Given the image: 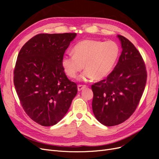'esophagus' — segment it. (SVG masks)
Masks as SVG:
<instances>
[{
    "mask_svg": "<svg viewBox=\"0 0 159 159\" xmlns=\"http://www.w3.org/2000/svg\"><path fill=\"white\" fill-rule=\"evenodd\" d=\"M86 88H87V86L85 85H78V90L79 91H81V90Z\"/></svg>",
    "mask_w": 159,
    "mask_h": 159,
    "instance_id": "obj_1",
    "label": "esophagus"
}]
</instances>
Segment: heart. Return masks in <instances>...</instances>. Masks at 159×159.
Listing matches in <instances>:
<instances>
[{
  "mask_svg": "<svg viewBox=\"0 0 159 159\" xmlns=\"http://www.w3.org/2000/svg\"><path fill=\"white\" fill-rule=\"evenodd\" d=\"M74 54L68 53L61 60L66 75L75 78L84 68L80 80L88 81L93 78L100 80L108 76L113 70L120 55V48L113 40L103 42L85 40L75 44Z\"/></svg>",
  "mask_w": 159,
  "mask_h": 159,
  "instance_id": "1",
  "label": "heart"
}]
</instances>
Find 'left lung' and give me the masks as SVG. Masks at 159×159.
I'll return each mask as SVG.
<instances>
[{
  "instance_id": "1",
  "label": "left lung",
  "mask_w": 159,
  "mask_h": 159,
  "mask_svg": "<svg viewBox=\"0 0 159 159\" xmlns=\"http://www.w3.org/2000/svg\"><path fill=\"white\" fill-rule=\"evenodd\" d=\"M117 36L122 48L117 65L106 79L91 85L93 114L99 123L108 127L124 122L133 113L147 77L139 52L126 38Z\"/></svg>"
}]
</instances>
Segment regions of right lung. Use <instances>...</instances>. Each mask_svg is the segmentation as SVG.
I'll return each mask as SVG.
<instances>
[{"instance_id": "right-lung-1", "label": "right lung", "mask_w": 159, "mask_h": 159, "mask_svg": "<svg viewBox=\"0 0 159 159\" xmlns=\"http://www.w3.org/2000/svg\"><path fill=\"white\" fill-rule=\"evenodd\" d=\"M76 33L40 34L22 46L14 71V84L26 113L42 126L64 117L78 93L61 60Z\"/></svg>"}]
</instances>
